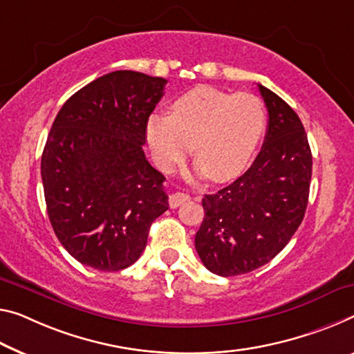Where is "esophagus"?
Here are the masks:
<instances>
[{
  "label": "esophagus",
  "instance_id": "1",
  "mask_svg": "<svg viewBox=\"0 0 354 354\" xmlns=\"http://www.w3.org/2000/svg\"><path fill=\"white\" fill-rule=\"evenodd\" d=\"M189 201V196L185 194V193H174L169 196V205L172 209L178 207V205H182Z\"/></svg>",
  "mask_w": 354,
  "mask_h": 354
}]
</instances>
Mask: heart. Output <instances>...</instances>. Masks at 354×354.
Wrapping results in <instances>:
<instances>
[{"instance_id":"1","label":"heart","mask_w":354,"mask_h":354,"mask_svg":"<svg viewBox=\"0 0 354 354\" xmlns=\"http://www.w3.org/2000/svg\"><path fill=\"white\" fill-rule=\"evenodd\" d=\"M264 129L266 111L259 97L198 86L172 102L171 115L149 118L147 142L165 172H171L193 144L194 172L226 182L247 169Z\"/></svg>"}]
</instances>
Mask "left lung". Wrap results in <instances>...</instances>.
<instances>
[{
  "mask_svg": "<svg viewBox=\"0 0 354 354\" xmlns=\"http://www.w3.org/2000/svg\"><path fill=\"white\" fill-rule=\"evenodd\" d=\"M268 107V133L250 169L203 199L204 220L194 247L220 277L248 274L274 259L306 214L312 151L297 113L274 91L258 85Z\"/></svg>",
  "mask_w": 354,
  "mask_h": 354,
  "instance_id": "left-lung-1",
  "label": "left lung"
}]
</instances>
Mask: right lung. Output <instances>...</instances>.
Here are the masks:
<instances>
[{"label":"right lung","mask_w":354,"mask_h":354,"mask_svg":"<svg viewBox=\"0 0 354 354\" xmlns=\"http://www.w3.org/2000/svg\"><path fill=\"white\" fill-rule=\"evenodd\" d=\"M162 77L113 71L59 109L42 151L50 225L84 266L115 272L139 259L151 223L169 209L165 176L147 161V122Z\"/></svg>","instance_id":"1"}]
</instances>
